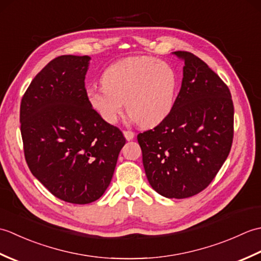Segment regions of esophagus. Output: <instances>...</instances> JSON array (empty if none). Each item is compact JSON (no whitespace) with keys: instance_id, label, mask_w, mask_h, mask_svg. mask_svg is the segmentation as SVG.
I'll use <instances>...</instances> for the list:
<instances>
[{"instance_id":"34e87169","label":"esophagus","mask_w":261,"mask_h":261,"mask_svg":"<svg viewBox=\"0 0 261 261\" xmlns=\"http://www.w3.org/2000/svg\"><path fill=\"white\" fill-rule=\"evenodd\" d=\"M123 135H124V137H125V139L127 140V141H130V140H132L135 138V132H132V131H130V130H124L123 131Z\"/></svg>"}]
</instances>
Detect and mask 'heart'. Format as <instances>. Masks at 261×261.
<instances>
[{
	"mask_svg": "<svg viewBox=\"0 0 261 261\" xmlns=\"http://www.w3.org/2000/svg\"><path fill=\"white\" fill-rule=\"evenodd\" d=\"M178 75L173 66L139 56L119 60L104 70L102 86L87 90V101L108 123H115L125 103L131 119L153 126L174 108Z\"/></svg>",
	"mask_w": 261,
	"mask_h": 261,
	"instance_id": "1",
	"label": "heart"
}]
</instances>
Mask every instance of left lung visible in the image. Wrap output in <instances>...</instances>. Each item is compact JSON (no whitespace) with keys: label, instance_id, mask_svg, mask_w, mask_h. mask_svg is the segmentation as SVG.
<instances>
[{"label":"left lung","instance_id":"1","mask_svg":"<svg viewBox=\"0 0 261 261\" xmlns=\"http://www.w3.org/2000/svg\"><path fill=\"white\" fill-rule=\"evenodd\" d=\"M174 54L185 64L174 108L137 138L149 184L165 197L186 198L205 190L228 158L234 109L229 87L202 59Z\"/></svg>","mask_w":261,"mask_h":261}]
</instances>
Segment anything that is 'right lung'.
I'll list each match as a JSON object with an SVG mask.
<instances>
[{
  "label": "right lung",
  "instance_id": "obj_1",
  "mask_svg": "<svg viewBox=\"0 0 261 261\" xmlns=\"http://www.w3.org/2000/svg\"><path fill=\"white\" fill-rule=\"evenodd\" d=\"M90 59H53L32 80L20 105L28 167L54 196L73 204L103 195L125 143L123 134L87 101Z\"/></svg>",
  "mask_w": 261,
  "mask_h": 261
}]
</instances>
